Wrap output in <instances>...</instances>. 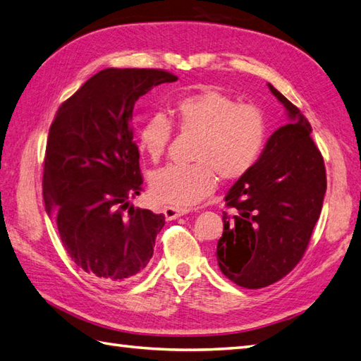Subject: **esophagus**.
<instances>
[{
  "label": "esophagus",
  "mask_w": 361,
  "mask_h": 361,
  "mask_svg": "<svg viewBox=\"0 0 361 361\" xmlns=\"http://www.w3.org/2000/svg\"><path fill=\"white\" fill-rule=\"evenodd\" d=\"M163 212H164L166 220H175L181 216H185V214L189 212V209L188 208H176V206H164Z\"/></svg>",
  "instance_id": "esophagus-1"
}]
</instances>
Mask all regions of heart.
<instances>
[{
  "label": "heart",
  "mask_w": 361,
  "mask_h": 361,
  "mask_svg": "<svg viewBox=\"0 0 361 361\" xmlns=\"http://www.w3.org/2000/svg\"><path fill=\"white\" fill-rule=\"evenodd\" d=\"M171 118L183 133L197 135L192 150L195 163L166 166L152 175V194L161 203L192 206L204 200L224 180L248 173L262 155L267 121L256 105L216 87H202L175 102ZM172 137V123L163 113H153L137 128L142 153L159 161Z\"/></svg>",
  "instance_id": "b5f03b06"
}]
</instances>
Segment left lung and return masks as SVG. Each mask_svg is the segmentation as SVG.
<instances>
[{
	"mask_svg": "<svg viewBox=\"0 0 361 361\" xmlns=\"http://www.w3.org/2000/svg\"><path fill=\"white\" fill-rule=\"evenodd\" d=\"M268 88L290 121L228 190L225 202L234 212H225L216 252L221 273L245 288L267 287L293 270L307 250L327 188L309 121L270 83Z\"/></svg>",
	"mask_w": 361,
	"mask_h": 361,
	"instance_id": "1",
	"label": "left lung"
}]
</instances>
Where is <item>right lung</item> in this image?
Returning a JSON list of instances; mask_svg holds the SVG:
<instances>
[{"mask_svg": "<svg viewBox=\"0 0 361 361\" xmlns=\"http://www.w3.org/2000/svg\"><path fill=\"white\" fill-rule=\"evenodd\" d=\"M178 80L164 70L106 68L57 110L43 167V200L68 255L91 278L127 282L153 256L163 214L128 206L140 195V150L130 122L135 102Z\"/></svg>", "mask_w": 361, "mask_h": 361, "instance_id": "right-lung-1", "label": "right lung"}]
</instances>
